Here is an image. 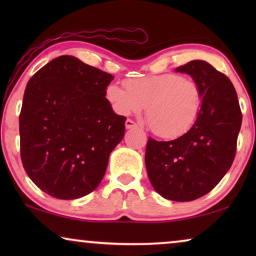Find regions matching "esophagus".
Returning <instances> with one entry per match:
<instances>
[{
  "label": "esophagus",
  "instance_id": "34e87169",
  "mask_svg": "<svg viewBox=\"0 0 256 256\" xmlns=\"http://www.w3.org/2000/svg\"><path fill=\"white\" fill-rule=\"evenodd\" d=\"M124 126H126V128H127V129H132V128L138 127V124H136L135 122L132 121V120H127V121H126Z\"/></svg>",
  "mask_w": 256,
  "mask_h": 256
}]
</instances>
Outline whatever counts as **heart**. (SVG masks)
I'll return each instance as SVG.
<instances>
[{
  "label": "heart",
  "mask_w": 256,
  "mask_h": 256,
  "mask_svg": "<svg viewBox=\"0 0 256 256\" xmlns=\"http://www.w3.org/2000/svg\"><path fill=\"white\" fill-rule=\"evenodd\" d=\"M127 90L110 84L106 98L120 115L140 113L146 116L152 130L164 138L184 135L198 120L202 106V93L194 80L174 73L130 79Z\"/></svg>",
  "instance_id": "b5f03b06"
}]
</instances>
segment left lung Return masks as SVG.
Wrapping results in <instances>:
<instances>
[{
    "label": "left lung",
    "instance_id": "8db88e82",
    "mask_svg": "<svg viewBox=\"0 0 256 256\" xmlns=\"http://www.w3.org/2000/svg\"><path fill=\"white\" fill-rule=\"evenodd\" d=\"M176 72L186 73L200 87L202 112L194 127L176 140L149 138L146 168L163 198L191 202L208 194L230 170L242 115L233 84L208 62H188Z\"/></svg>",
    "mask_w": 256,
    "mask_h": 256
}]
</instances>
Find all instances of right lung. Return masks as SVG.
<instances>
[{"label": "right lung", "mask_w": 256, "mask_h": 256, "mask_svg": "<svg viewBox=\"0 0 256 256\" xmlns=\"http://www.w3.org/2000/svg\"><path fill=\"white\" fill-rule=\"evenodd\" d=\"M113 79L73 56H60L28 82L20 115V158L45 194L70 200L99 186L126 129V118L106 99Z\"/></svg>", "instance_id": "obj_1"}]
</instances>
